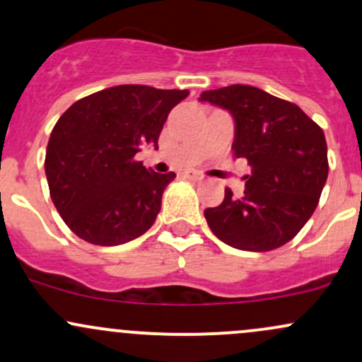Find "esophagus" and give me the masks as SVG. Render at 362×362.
<instances>
[{
    "label": "esophagus",
    "mask_w": 362,
    "mask_h": 362,
    "mask_svg": "<svg viewBox=\"0 0 362 362\" xmlns=\"http://www.w3.org/2000/svg\"><path fill=\"white\" fill-rule=\"evenodd\" d=\"M184 175L187 178H190V180H202V173L196 172V170H189V172H185Z\"/></svg>",
    "instance_id": "34e87169"
}]
</instances>
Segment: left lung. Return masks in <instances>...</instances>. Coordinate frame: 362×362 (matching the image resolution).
I'll list each match as a JSON object with an SVG mask.
<instances>
[{
    "instance_id": "8db88e82",
    "label": "left lung",
    "mask_w": 362,
    "mask_h": 362,
    "mask_svg": "<svg viewBox=\"0 0 362 362\" xmlns=\"http://www.w3.org/2000/svg\"><path fill=\"white\" fill-rule=\"evenodd\" d=\"M199 99L232 113L233 156L251 166L244 197L226 187L223 202L204 209L209 228L240 251L281 247L315 213L327 182L323 130L297 105L252 86L204 90Z\"/></svg>"
}]
</instances>
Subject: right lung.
<instances>
[{
  "label": "right lung",
  "instance_id": "obj_1",
  "mask_svg": "<svg viewBox=\"0 0 362 362\" xmlns=\"http://www.w3.org/2000/svg\"><path fill=\"white\" fill-rule=\"evenodd\" d=\"M189 90L117 86L75 101L46 148L51 199L66 226L94 245H120L153 226L177 175L148 170L136 154L158 149L168 113Z\"/></svg>",
  "mask_w": 362,
  "mask_h": 362
}]
</instances>
